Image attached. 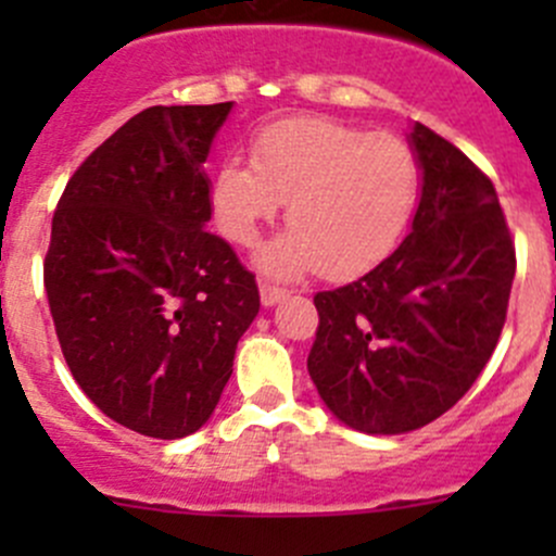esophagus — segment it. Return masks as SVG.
Segmentation results:
<instances>
[{
    "label": "esophagus",
    "instance_id": "1",
    "mask_svg": "<svg viewBox=\"0 0 556 556\" xmlns=\"http://www.w3.org/2000/svg\"><path fill=\"white\" fill-rule=\"evenodd\" d=\"M285 299V290L277 288L271 282H261V304L263 306H274Z\"/></svg>",
    "mask_w": 556,
    "mask_h": 556
}]
</instances>
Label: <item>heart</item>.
Wrapping results in <instances>:
<instances>
[{
    "instance_id": "b5f03b06",
    "label": "heart",
    "mask_w": 556,
    "mask_h": 556,
    "mask_svg": "<svg viewBox=\"0 0 556 556\" xmlns=\"http://www.w3.org/2000/svg\"><path fill=\"white\" fill-rule=\"evenodd\" d=\"M419 172L406 142L333 117H288L252 142V164L231 155L212 179V210L231 242L252 244L282 201L290 228L255 261L277 279L323 266L350 277L390 255L417 201Z\"/></svg>"
}]
</instances>
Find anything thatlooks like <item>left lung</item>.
<instances>
[{
	"label": "left lung",
	"instance_id": "obj_1",
	"mask_svg": "<svg viewBox=\"0 0 556 556\" xmlns=\"http://www.w3.org/2000/svg\"><path fill=\"white\" fill-rule=\"evenodd\" d=\"M412 231L377 268L314 295L309 377L339 422L371 435L450 412L495 352L511 295V233L495 188L452 142L414 123Z\"/></svg>",
	"mask_w": 556,
	"mask_h": 556
}]
</instances>
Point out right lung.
Listing matches in <instances>:
<instances>
[{
  "mask_svg": "<svg viewBox=\"0 0 556 556\" xmlns=\"http://www.w3.org/2000/svg\"><path fill=\"white\" fill-rule=\"evenodd\" d=\"M233 102L148 106L66 182L45 255L75 382L117 425L185 439L215 412L261 309L212 220L210 159Z\"/></svg>",
  "mask_w": 556,
  "mask_h": 556,
  "instance_id": "add662e5",
  "label": "right lung"
}]
</instances>
